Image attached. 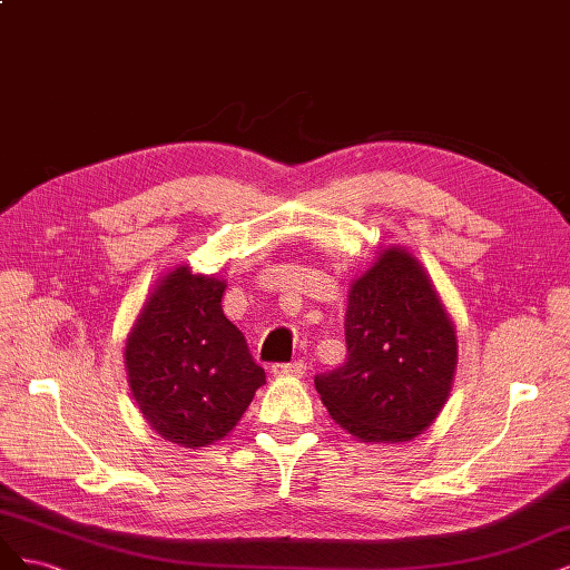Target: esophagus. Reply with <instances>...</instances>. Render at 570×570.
<instances>
[{
	"mask_svg": "<svg viewBox=\"0 0 570 570\" xmlns=\"http://www.w3.org/2000/svg\"><path fill=\"white\" fill-rule=\"evenodd\" d=\"M303 374H305V362L303 360H298V362H284V364H274L272 366V376H277V379H288V376L298 379Z\"/></svg>",
	"mask_w": 570,
	"mask_h": 570,
	"instance_id": "esophagus-1",
	"label": "esophagus"
}]
</instances>
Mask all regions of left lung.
Wrapping results in <instances>:
<instances>
[{"instance_id": "8db88e82", "label": "left lung", "mask_w": 570, "mask_h": 570, "mask_svg": "<svg viewBox=\"0 0 570 570\" xmlns=\"http://www.w3.org/2000/svg\"><path fill=\"white\" fill-rule=\"evenodd\" d=\"M347 357L315 376L324 407L364 443L424 433L450 397L456 336L429 274L405 248H385L351 284Z\"/></svg>"}]
</instances>
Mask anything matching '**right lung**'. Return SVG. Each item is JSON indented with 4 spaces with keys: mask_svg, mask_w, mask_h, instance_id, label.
I'll list each match as a JSON object with an SVG mask.
<instances>
[{
    "mask_svg": "<svg viewBox=\"0 0 570 570\" xmlns=\"http://www.w3.org/2000/svg\"><path fill=\"white\" fill-rule=\"evenodd\" d=\"M225 288L187 265L170 269L125 343L127 383L144 419L189 450L223 440L265 383L244 334L225 317Z\"/></svg>",
    "mask_w": 570,
    "mask_h": 570,
    "instance_id": "add662e5",
    "label": "right lung"
}]
</instances>
